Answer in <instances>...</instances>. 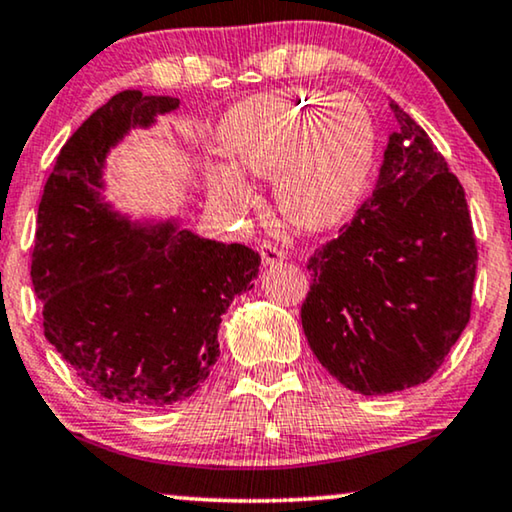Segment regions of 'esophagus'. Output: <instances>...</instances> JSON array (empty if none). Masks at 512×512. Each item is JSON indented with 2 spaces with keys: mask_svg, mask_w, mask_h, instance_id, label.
<instances>
[{
  "mask_svg": "<svg viewBox=\"0 0 512 512\" xmlns=\"http://www.w3.org/2000/svg\"><path fill=\"white\" fill-rule=\"evenodd\" d=\"M258 251H261V261H263V265H277V263L284 261L282 249H277L275 244H270V242H261V244H258Z\"/></svg>",
  "mask_w": 512,
  "mask_h": 512,
  "instance_id": "34e87169",
  "label": "esophagus"
}]
</instances>
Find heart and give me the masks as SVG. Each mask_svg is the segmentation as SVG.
<instances>
[{"instance_id":"heart-1","label":"heart","mask_w":512,"mask_h":512,"mask_svg":"<svg viewBox=\"0 0 512 512\" xmlns=\"http://www.w3.org/2000/svg\"><path fill=\"white\" fill-rule=\"evenodd\" d=\"M219 142L228 167L209 184L221 207L254 202L244 177H272L282 214L305 230L338 226L359 207L373 177L377 128L356 95L284 88L251 95L223 116Z\"/></svg>"}]
</instances>
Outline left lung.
<instances>
[{
	"instance_id": "left-lung-1",
	"label": "left lung",
	"mask_w": 512,
	"mask_h": 512,
	"mask_svg": "<svg viewBox=\"0 0 512 512\" xmlns=\"http://www.w3.org/2000/svg\"><path fill=\"white\" fill-rule=\"evenodd\" d=\"M398 121L375 191L307 263L300 321L321 366L384 396L429 380L471 319L478 268L466 193L429 135Z\"/></svg>"
}]
</instances>
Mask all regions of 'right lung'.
<instances>
[{"instance_id": "right-lung-1", "label": "right lung", "mask_w": 512, "mask_h": 512, "mask_svg": "<svg viewBox=\"0 0 512 512\" xmlns=\"http://www.w3.org/2000/svg\"><path fill=\"white\" fill-rule=\"evenodd\" d=\"M177 97L123 90L62 146L39 202L32 284L44 335L102 398L153 410L186 401L219 359L221 317L261 256L181 228L130 221L104 200L107 156Z\"/></svg>"}]
</instances>
